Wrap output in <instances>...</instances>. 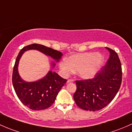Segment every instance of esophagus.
Here are the masks:
<instances>
[{"label": "esophagus", "mask_w": 132, "mask_h": 132, "mask_svg": "<svg viewBox=\"0 0 132 132\" xmlns=\"http://www.w3.org/2000/svg\"><path fill=\"white\" fill-rule=\"evenodd\" d=\"M74 81V79H68L67 81V82L69 83V82H73Z\"/></svg>", "instance_id": "esophagus-1"}]
</instances>
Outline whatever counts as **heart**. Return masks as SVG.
I'll use <instances>...</instances> for the list:
<instances>
[{"label":"heart","instance_id":"1","mask_svg":"<svg viewBox=\"0 0 132 132\" xmlns=\"http://www.w3.org/2000/svg\"><path fill=\"white\" fill-rule=\"evenodd\" d=\"M104 57L102 54L86 52L71 55L59 64L60 69L65 75L77 71V75L82 79L94 77L102 66Z\"/></svg>","mask_w":132,"mask_h":132}]
</instances>
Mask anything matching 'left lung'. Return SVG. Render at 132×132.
<instances>
[{
    "instance_id": "obj_1",
    "label": "left lung",
    "mask_w": 132,
    "mask_h": 132,
    "mask_svg": "<svg viewBox=\"0 0 132 132\" xmlns=\"http://www.w3.org/2000/svg\"><path fill=\"white\" fill-rule=\"evenodd\" d=\"M106 48L110 52L109 58L94 78L76 81L77 89L74 95V101L77 106L85 111H99L107 106L120 88V60L116 51Z\"/></svg>"
}]
</instances>
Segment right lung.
I'll list each match as a JSON object with an SVG mask.
<instances>
[{
	"label": "right lung",
	"mask_w": 132,
	"mask_h": 132,
	"mask_svg": "<svg viewBox=\"0 0 132 132\" xmlns=\"http://www.w3.org/2000/svg\"><path fill=\"white\" fill-rule=\"evenodd\" d=\"M31 50H37L46 56H51L56 62H59L62 53L41 44H32L21 49L16 58L12 77L16 95L25 106L34 111H39L46 109L53 104L57 95L66 83L67 80L51 70L38 81L26 82L23 80L18 72L19 62L24 52ZM51 65L53 67L56 65L54 62Z\"/></svg>",
	"instance_id": "right-lung-1"
}]
</instances>
